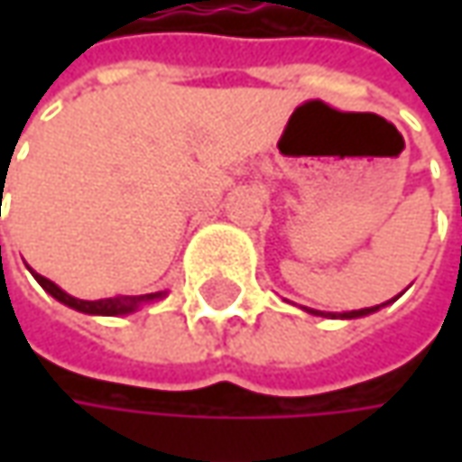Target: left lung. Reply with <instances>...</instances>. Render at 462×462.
<instances>
[{"label":"left lung","instance_id":"1","mask_svg":"<svg viewBox=\"0 0 462 462\" xmlns=\"http://www.w3.org/2000/svg\"><path fill=\"white\" fill-rule=\"evenodd\" d=\"M373 310H378V306H373V309L346 310V313H339V316H342V319H357V316H367V313H373ZM310 313H316V310H310Z\"/></svg>","mask_w":462,"mask_h":462}]
</instances>
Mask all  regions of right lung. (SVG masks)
Wrapping results in <instances>:
<instances>
[{"mask_svg": "<svg viewBox=\"0 0 462 462\" xmlns=\"http://www.w3.org/2000/svg\"><path fill=\"white\" fill-rule=\"evenodd\" d=\"M35 280L43 285V291L53 295L56 300H61L71 309L81 310V313H92V316H123V313H131L135 310L143 300H153V298H162L164 293H149V295H116V298H105V300H79V298H71L69 293H63L56 282H51L48 277L32 273Z\"/></svg>", "mask_w": 462, "mask_h": 462, "instance_id": "1", "label": "right lung"}]
</instances>
